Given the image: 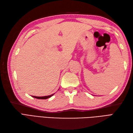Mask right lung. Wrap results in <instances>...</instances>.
<instances>
[{"mask_svg": "<svg viewBox=\"0 0 133 133\" xmlns=\"http://www.w3.org/2000/svg\"><path fill=\"white\" fill-rule=\"evenodd\" d=\"M54 94H52L51 95H48V96H45V97H35V96H32V97L35 98L36 99H46L50 98L51 96H52Z\"/></svg>", "mask_w": 133, "mask_h": 133, "instance_id": "right-lung-1", "label": "right lung"}]
</instances>
